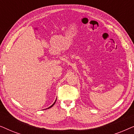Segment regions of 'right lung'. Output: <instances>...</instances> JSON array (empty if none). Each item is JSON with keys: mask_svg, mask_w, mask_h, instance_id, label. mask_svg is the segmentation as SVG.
<instances>
[{"mask_svg": "<svg viewBox=\"0 0 134 134\" xmlns=\"http://www.w3.org/2000/svg\"><path fill=\"white\" fill-rule=\"evenodd\" d=\"M56 100H57V99H56ZM56 100H55V102H54V104H53L52 105H51V106H50V107H49L48 108H47V109H50V108H51V107H52V106L54 105V104H55V102H56Z\"/></svg>", "mask_w": 134, "mask_h": 134, "instance_id": "1", "label": "right lung"}]
</instances>
